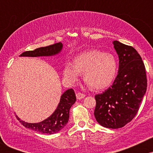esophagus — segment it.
<instances>
[{
  "label": "esophagus",
  "instance_id": "obj_1",
  "mask_svg": "<svg viewBox=\"0 0 153 153\" xmlns=\"http://www.w3.org/2000/svg\"><path fill=\"white\" fill-rule=\"evenodd\" d=\"M84 97H85V95H84L83 94H82V93L78 92V93H77V94H76V98H77V99H78V100L82 99H83Z\"/></svg>",
  "mask_w": 153,
  "mask_h": 153
}]
</instances>
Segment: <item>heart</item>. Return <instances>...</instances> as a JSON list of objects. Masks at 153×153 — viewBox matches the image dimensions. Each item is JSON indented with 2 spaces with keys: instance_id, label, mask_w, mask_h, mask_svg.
<instances>
[{
  "instance_id": "1",
  "label": "heart",
  "mask_w": 153,
  "mask_h": 153,
  "mask_svg": "<svg viewBox=\"0 0 153 153\" xmlns=\"http://www.w3.org/2000/svg\"><path fill=\"white\" fill-rule=\"evenodd\" d=\"M117 72V60L114 54L99 50H90L75 57L74 63H67L63 75L68 82L78 80L80 73L87 85L96 90L111 85Z\"/></svg>"
}]
</instances>
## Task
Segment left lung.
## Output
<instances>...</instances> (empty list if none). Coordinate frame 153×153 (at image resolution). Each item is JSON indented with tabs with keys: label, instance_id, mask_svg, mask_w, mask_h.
<instances>
[{
	"label": "left lung",
	"instance_id": "obj_1",
	"mask_svg": "<svg viewBox=\"0 0 153 153\" xmlns=\"http://www.w3.org/2000/svg\"><path fill=\"white\" fill-rule=\"evenodd\" d=\"M113 44L119 59L118 75L111 86L95 96L94 116L103 127L118 129L136 116L147 81L145 65L137 51L118 41Z\"/></svg>",
	"mask_w": 153,
	"mask_h": 153
}]
</instances>
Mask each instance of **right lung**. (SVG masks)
<instances>
[{
	"mask_svg": "<svg viewBox=\"0 0 153 153\" xmlns=\"http://www.w3.org/2000/svg\"><path fill=\"white\" fill-rule=\"evenodd\" d=\"M62 48L61 42L55 43L50 46L39 47L32 51H26L21 54L22 57H40V56H52L58 54ZM76 101L74 90L68 89L60 97L59 103L56 110L50 117L39 123H28L16 118L23 126L32 130L39 131L42 134H55L64 128L68 122L70 117V109Z\"/></svg>",
	"mask_w": 153,
	"mask_h": 153,
	"instance_id": "obj_1",
	"label": "right lung"
}]
</instances>
